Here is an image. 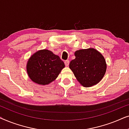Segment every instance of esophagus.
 Instances as JSON below:
<instances>
[{"label":"esophagus","instance_id":"1","mask_svg":"<svg viewBox=\"0 0 129 129\" xmlns=\"http://www.w3.org/2000/svg\"><path fill=\"white\" fill-rule=\"evenodd\" d=\"M64 64L66 66H68L69 64V60H67L64 61Z\"/></svg>","mask_w":129,"mask_h":129}]
</instances>
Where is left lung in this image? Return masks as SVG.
<instances>
[{
  "mask_svg": "<svg viewBox=\"0 0 129 129\" xmlns=\"http://www.w3.org/2000/svg\"><path fill=\"white\" fill-rule=\"evenodd\" d=\"M76 58L69 68L77 80L84 87H91L102 80L106 70V63L102 54L94 49H82L75 52Z\"/></svg>",
  "mask_w": 129,
  "mask_h": 129,
  "instance_id": "left-lung-1",
  "label": "left lung"
}]
</instances>
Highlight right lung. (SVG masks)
Returning <instances> with one entry per match:
<instances>
[{
  "instance_id": "right-lung-1",
  "label": "right lung",
  "mask_w": 129,
  "mask_h": 129,
  "mask_svg": "<svg viewBox=\"0 0 129 129\" xmlns=\"http://www.w3.org/2000/svg\"><path fill=\"white\" fill-rule=\"evenodd\" d=\"M64 68L59 56L48 50H39L33 54L27 61V72L31 80L45 85L55 80Z\"/></svg>"
}]
</instances>
